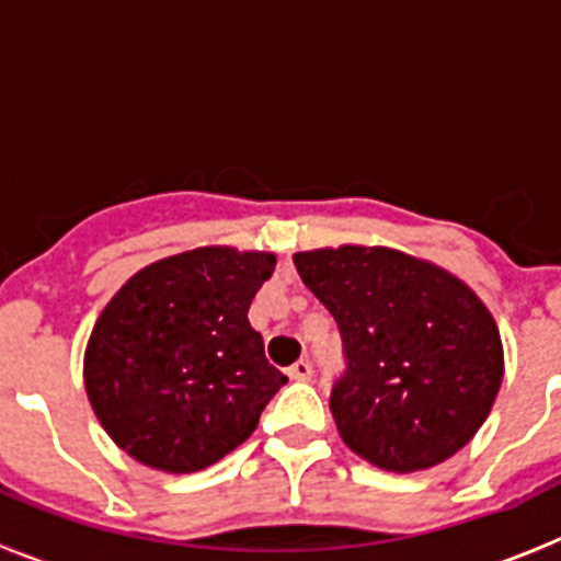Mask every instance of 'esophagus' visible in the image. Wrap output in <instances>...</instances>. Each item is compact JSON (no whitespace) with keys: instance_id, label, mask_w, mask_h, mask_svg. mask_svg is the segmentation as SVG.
<instances>
[{"instance_id":"34e87169","label":"esophagus","mask_w":561,"mask_h":561,"mask_svg":"<svg viewBox=\"0 0 561 561\" xmlns=\"http://www.w3.org/2000/svg\"><path fill=\"white\" fill-rule=\"evenodd\" d=\"M286 374H289V379H295V381H309L311 376H314V370H311L309 359H300V362H295V365H291Z\"/></svg>"}]
</instances>
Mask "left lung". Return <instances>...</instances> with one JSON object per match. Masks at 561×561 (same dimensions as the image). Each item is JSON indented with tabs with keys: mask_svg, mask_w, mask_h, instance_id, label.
Returning <instances> with one entry per match:
<instances>
[{
	"mask_svg": "<svg viewBox=\"0 0 561 561\" xmlns=\"http://www.w3.org/2000/svg\"><path fill=\"white\" fill-rule=\"evenodd\" d=\"M295 266L342 336L345 370L329 399L342 440L388 472L466 447L503 381V342L480 297L385 247L297 252Z\"/></svg>",
	"mask_w": 561,
	"mask_h": 561,
	"instance_id": "obj_1",
	"label": "left lung"
}]
</instances>
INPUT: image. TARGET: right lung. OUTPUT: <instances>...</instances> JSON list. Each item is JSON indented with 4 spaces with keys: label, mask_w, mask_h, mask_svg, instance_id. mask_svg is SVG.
<instances>
[{
    "label": "right lung",
    "mask_w": 561,
    "mask_h": 561,
    "mask_svg": "<svg viewBox=\"0 0 561 561\" xmlns=\"http://www.w3.org/2000/svg\"><path fill=\"white\" fill-rule=\"evenodd\" d=\"M275 255L199 247L146 266L108 300L83 359L98 421L134 460L199 472L244 444L286 376L247 320Z\"/></svg>",
    "instance_id": "right-lung-1"
}]
</instances>
